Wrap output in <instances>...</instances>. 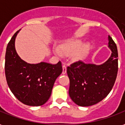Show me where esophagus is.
<instances>
[{"instance_id": "1", "label": "esophagus", "mask_w": 125, "mask_h": 125, "mask_svg": "<svg viewBox=\"0 0 125 125\" xmlns=\"http://www.w3.org/2000/svg\"><path fill=\"white\" fill-rule=\"evenodd\" d=\"M66 73H67V65L64 63L62 65V74H65Z\"/></svg>"}]
</instances>
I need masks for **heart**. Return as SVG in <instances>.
<instances>
[{
    "instance_id": "1",
    "label": "heart",
    "mask_w": 125,
    "mask_h": 125,
    "mask_svg": "<svg viewBox=\"0 0 125 125\" xmlns=\"http://www.w3.org/2000/svg\"><path fill=\"white\" fill-rule=\"evenodd\" d=\"M82 41L79 39H75L67 41L61 45L58 50H56L55 52L57 54L69 55L75 53V57L76 58H82L85 56L89 49L88 43H84L82 45Z\"/></svg>"
}]
</instances>
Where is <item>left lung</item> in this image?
I'll list each match as a JSON object with an SVG mask.
<instances>
[{
  "label": "left lung",
  "mask_w": 125,
  "mask_h": 125,
  "mask_svg": "<svg viewBox=\"0 0 125 125\" xmlns=\"http://www.w3.org/2000/svg\"><path fill=\"white\" fill-rule=\"evenodd\" d=\"M108 40L112 54L104 64H86L79 61L67 67L70 81L69 94L77 105L87 107L97 104L107 97L113 88L118 69V50L110 36Z\"/></svg>",
  "instance_id": "8db88e82"
}]
</instances>
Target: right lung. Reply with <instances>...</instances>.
Returning a JSON list of instances; mask_svg holds the SVG:
<instances>
[{
	"mask_svg": "<svg viewBox=\"0 0 125 125\" xmlns=\"http://www.w3.org/2000/svg\"><path fill=\"white\" fill-rule=\"evenodd\" d=\"M15 32L9 42L5 54V71L9 87L18 100L30 106L45 104L52 93L55 80L62 71V63L44 62L29 64L21 60L15 51Z\"/></svg>",
	"mask_w": 125,
	"mask_h": 125,
	"instance_id": "add662e5",
	"label": "right lung"
}]
</instances>
